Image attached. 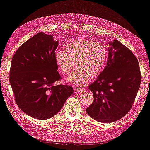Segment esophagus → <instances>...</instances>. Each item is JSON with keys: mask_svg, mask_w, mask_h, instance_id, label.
<instances>
[{"mask_svg": "<svg viewBox=\"0 0 150 150\" xmlns=\"http://www.w3.org/2000/svg\"><path fill=\"white\" fill-rule=\"evenodd\" d=\"M75 89L77 92H80V93L84 92V89L83 88H80V87H76Z\"/></svg>", "mask_w": 150, "mask_h": 150, "instance_id": "1", "label": "esophagus"}]
</instances>
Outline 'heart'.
I'll return each instance as SVG.
<instances>
[{
	"instance_id": "b5f03b06",
	"label": "heart",
	"mask_w": 150,
	"mask_h": 150,
	"mask_svg": "<svg viewBox=\"0 0 150 150\" xmlns=\"http://www.w3.org/2000/svg\"><path fill=\"white\" fill-rule=\"evenodd\" d=\"M108 51L103 43L84 38H78L67 44L65 51L57 50L54 59L61 73L69 74L74 67H77L67 77L72 83L81 85L89 77H97L106 66Z\"/></svg>"
}]
</instances>
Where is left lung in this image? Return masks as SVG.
I'll list each match as a JSON object with an SVG mask.
<instances>
[{"instance_id":"1","label":"left lung","mask_w":150,"mask_h":150,"mask_svg":"<svg viewBox=\"0 0 150 150\" xmlns=\"http://www.w3.org/2000/svg\"><path fill=\"white\" fill-rule=\"evenodd\" d=\"M106 65L89 86L93 102L86 108L100 122L117 121L131 110L141 84V72L132 51L117 40L109 43Z\"/></svg>"}]
</instances>
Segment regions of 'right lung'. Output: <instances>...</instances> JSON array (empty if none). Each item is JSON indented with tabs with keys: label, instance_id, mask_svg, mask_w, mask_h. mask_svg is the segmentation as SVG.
Returning a JSON list of instances; mask_svg holds the SVG:
<instances>
[{
	"label": "right lung",
	"instance_id": "right-lung-1",
	"mask_svg": "<svg viewBox=\"0 0 150 150\" xmlns=\"http://www.w3.org/2000/svg\"><path fill=\"white\" fill-rule=\"evenodd\" d=\"M39 32L17 49L13 56L9 81L17 106L27 115L46 120L61 110L73 89L54 86L61 79L54 53L59 42Z\"/></svg>",
	"mask_w": 150,
	"mask_h": 150
}]
</instances>
